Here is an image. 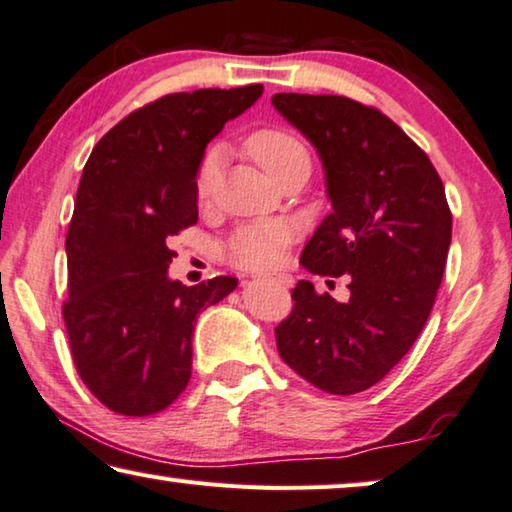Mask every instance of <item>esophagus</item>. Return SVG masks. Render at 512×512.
I'll return each mask as SVG.
<instances>
[{"instance_id":"1","label":"esophagus","mask_w":512,"mask_h":512,"mask_svg":"<svg viewBox=\"0 0 512 512\" xmlns=\"http://www.w3.org/2000/svg\"><path fill=\"white\" fill-rule=\"evenodd\" d=\"M270 281H274V283H279V286H288V281L283 279V276H270Z\"/></svg>"}]
</instances>
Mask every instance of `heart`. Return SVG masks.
I'll return each instance as SVG.
<instances>
[{
  "label": "heart",
  "instance_id": "b5f03b06",
  "mask_svg": "<svg viewBox=\"0 0 512 512\" xmlns=\"http://www.w3.org/2000/svg\"><path fill=\"white\" fill-rule=\"evenodd\" d=\"M247 152L276 181L295 167H311L304 142L281 129H261L247 138ZM220 170V154L208 152L197 170V199L206 201ZM292 231L279 222H251L231 233L224 245V258L242 270H267L281 261Z\"/></svg>",
  "mask_w": 512,
  "mask_h": 512
}]
</instances>
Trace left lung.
<instances>
[{
  "label": "left lung",
  "mask_w": 512,
  "mask_h": 512,
  "mask_svg": "<svg viewBox=\"0 0 512 512\" xmlns=\"http://www.w3.org/2000/svg\"><path fill=\"white\" fill-rule=\"evenodd\" d=\"M272 104L313 142L333 206L301 265L351 279L347 304L299 281L292 313L276 326V349L315 388L356 395L408 354L429 320L451 245L445 186L379 108L297 92H279Z\"/></svg>",
  "instance_id": "left-lung-1"
}]
</instances>
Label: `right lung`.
I'll use <instances>...</instances> for the list:
<instances>
[{
    "label": "right lung",
    "instance_id": "obj_1",
    "mask_svg": "<svg viewBox=\"0 0 512 512\" xmlns=\"http://www.w3.org/2000/svg\"><path fill=\"white\" fill-rule=\"evenodd\" d=\"M261 95V83L165 95L117 122L83 167L63 320L81 381L113 413H161L186 390L197 315L238 286L172 281L167 242L197 224L206 145Z\"/></svg>",
    "mask_w": 512,
    "mask_h": 512
}]
</instances>
